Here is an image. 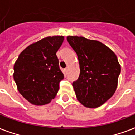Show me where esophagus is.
Returning a JSON list of instances; mask_svg holds the SVG:
<instances>
[{"label":"esophagus","instance_id":"1","mask_svg":"<svg viewBox=\"0 0 135 135\" xmlns=\"http://www.w3.org/2000/svg\"><path fill=\"white\" fill-rule=\"evenodd\" d=\"M64 70H65V74H67V73H68V68H66Z\"/></svg>","mask_w":135,"mask_h":135}]
</instances>
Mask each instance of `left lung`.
<instances>
[{
  "instance_id": "obj_1",
  "label": "left lung",
  "mask_w": 135,
  "mask_h": 135,
  "mask_svg": "<svg viewBox=\"0 0 135 135\" xmlns=\"http://www.w3.org/2000/svg\"><path fill=\"white\" fill-rule=\"evenodd\" d=\"M67 40L79 60V78L73 83L77 100L85 107H99L116 90L121 70L116 55L98 41L77 36Z\"/></svg>"
}]
</instances>
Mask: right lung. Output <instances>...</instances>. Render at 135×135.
I'll list each match as a JSON object with an SVG mask.
<instances>
[{
  "label": "right lung",
  "instance_id": "right-lung-1",
  "mask_svg": "<svg viewBox=\"0 0 135 135\" xmlns=\"http://www.w3.org/2000/svg\"><path fill=\"white\" fill-rule=\"evenodd\" d=\"M63 36H48L27 46L15 62L13 77L19 92L33 105L51 102L64 78L56 52Z\"/></svg>",
  "mask_w": 135,
  "mask_h": 135
}]
</instances>
